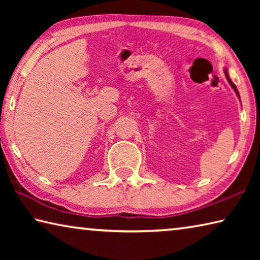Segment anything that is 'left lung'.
Listing matches in <instances>:
<instances>
[{
	"instance_id": "1",
	"label": "left lung",
	"mask_w": 260,
	"mask_h": 260,
	"mask_svg": "<svg viewBox=\"0 0 260 260\" xmlns=\"http://www.w3.org/2000/svg\"><path fill=\"white\" fill-rule=\"evenodd\" d=\"M223 72H225V76H226V79H227V81L230 82V85H231V87L233 88V89H234V91H235V94L237 95V98L240 99V93H239V90H237V88H236V86L234 85V82L232 81V79H231V77H230V74H228V71H227V69H225L223 70ZM240 101H241V99H240Z\"/></svg>"
}]
</instances>
